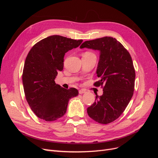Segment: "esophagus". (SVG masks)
<instances>
[{"label":"esophagus","mask_w":158,"mask_h":158,"mask_svg":"<svg viewBox=\"0 0 158 158\" xmlns=\"http://www.w3.org/2000/svg\"><path fill=\"white\" fill-rule=\"evenodd\" d=\"M85 89H80V90H79V94H82L85 93Z\"/></svg>","instance_id":"esophagus-1"}]
</instances>
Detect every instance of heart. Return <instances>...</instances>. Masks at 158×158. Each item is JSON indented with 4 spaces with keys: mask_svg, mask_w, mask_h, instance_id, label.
I'll use <instances>...</instances> for the list:
<instances>
[{
    "mask_svg": "<svg viewBox=\"0 0 158 158\" xmlns=\"http://www.w3.org/2000/svg\"><path fill=\"white\" fill-rule=\"evenodd\" d=\"M90 53H92V52H85L84 54H90Z\"/></svg>",
    "mask_w": 158,
    "mask_h": 158,
    "instance_id": "heart-1",
    "label": "heart"
}]
</instances>
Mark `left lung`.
<instances>
[{
	"label": "left lung",
	"mask_w": 158,
	"mask_h": 158,
	"mask_svg": "<svg viewBox=\"0 0 158 158\" xmlns=\"http://www.w3.org/2000/svg\"><path fill=\"white\" fill-rule=\"evenodd\" d=\"M100 51L96 71L99 80L94 85H102L103 90L87 112L95 121L108 124L121 116L132 97L136 76L133 62L128 51L111 37L86 41L80 46Z\"/></svg>",
	"instance_id": "8db88e82"
}]
</instances>
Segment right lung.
Returning <instances> with one entry per match:
<instances>
[{
  "label": "right lung",
  "mask_w": 158,
  "mask_h": 158,
  "mask_svg": "<svg viewBox=\"0 0 158 158\" xmlns=\"http://www.w3.org/2000/svg\"><path fill=\"white\" fill-rule=\"evenodd\" d=\"M82 41L51 35L37 42L28 52L22 74L23 90L31 109L42 120L51 122L63 117L69 99L78 95L77 89H64L55 79L63 69L66 52Z\"/></svg>",
  "instance_id": "obj_1"
}]
</instances>
